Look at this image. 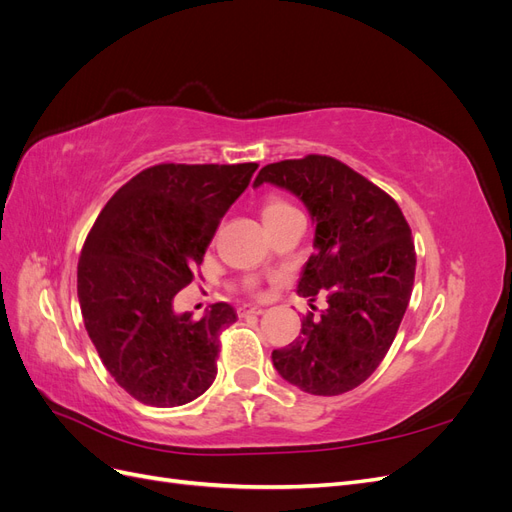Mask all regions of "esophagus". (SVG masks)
Segmentation results:
<instances>
[{
  "label": "esophagus",
  "mask_w": 512,
  "mask_h": 512,
  "mask_svg": "<svg viewBox=\"0 0 512 512\" xmlns=\"http://www.w3.org/2000/svg\"><path fill=\"white\" fill-rule=\"evenodd\" d=\"M260 314H265V309H262V307H256V305H241L239 307V316L241 318H245V316H260Z\"/></svg>",
  "instance_id": "esophagus-1"
}]
</instances>
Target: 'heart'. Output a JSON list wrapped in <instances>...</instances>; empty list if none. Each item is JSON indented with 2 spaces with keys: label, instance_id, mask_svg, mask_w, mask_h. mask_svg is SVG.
<instances>
[{
  "label": "heart",
  "instance_id": "1",
  "mask_svg": "<svg viewBox=\"0 0 512 512\" xmlns=\"http://www.w3.org/2000/svg\"><path fill=\"white\" fill-rule=\"evenodd\" d=\"M288 209H292V207L288 203H284V200H280V198H267L265 205H262V220L273 218V215L284 213Z\"/></svg>",
  "mask_w": 512,
  "mask_h": 512
}]
</instances>
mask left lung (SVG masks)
<instances>
[{"label":"left lung","mask_w":512,"mask_h":512,"mask_svg":"<svg viewBox=\"0 0 512 512\" xmlns=\"http://www.w3.org/2000/svg\"><path fill=\"white\" fill-rule=\"evenodd\" d=\"M277 185L307 207L314 254L297 292L327 307L301 322V335L271 359L309 395H342L365 382L389 352L410 303L416 254L395 200L329 156L284 160L260 170L254 188Z\"/></svg>","instance_id":"8db88e82"}]
</instances>
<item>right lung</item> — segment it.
<instances>
[{"label": "right lung", "mask_w": 512, "mask_h": 512, "mask_svg": "<svg viewBox=\"0 0 512 512\" xmlns=\"http://www.w3.org/2000/svg\"><path fill=\"white\" fill-rule=\"evenodd\" d=\"M256 168L151 166L121 185L89 232L76 284L85 329L108 374L145 406L188 404L218 374L220 333L237 312L215 303L192 320L173 301Z\"/></svg>", "instance_id": "obj_1"}]
</instances>
